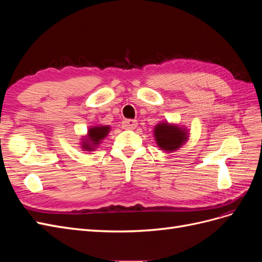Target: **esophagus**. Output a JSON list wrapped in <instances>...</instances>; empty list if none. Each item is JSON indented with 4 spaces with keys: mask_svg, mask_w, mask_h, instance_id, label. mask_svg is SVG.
<instances>
[{
    "mask_svg": "<svg viewBox=\"0 0 262 262\" xmlns=\"http://www.w3.org/2000/svg\"><path fill=\"white\" fill-rule=\"evenodd\" d=\"M123 128L124 129H136L138 125V121L137 120H132V119H129V120H124L123 121Z\"/></svg>",
    "mask_w": 262,
    "mask_h": 262,
    "instance_id": "obj_1",
    "label": "esophagus"
}]
</instances>
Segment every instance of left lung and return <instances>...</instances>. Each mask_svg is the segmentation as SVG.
<instances>
[{"instance_id": "obj_1", "label": "left lung", "mask_w": 262, "mask_h": 262, "mask_svg": "<svg viewBox=\"0 0 262 262\" xmlns=\"http://www.w3.org/2000/svg\"><path fill=\"white\" fill-rule=\"evenodd\" d=\"M154 137L157 145L165 152H173L184 145L188 140V132L179 125L162 122L155 125Z\"/></svg>"}]
</instances>
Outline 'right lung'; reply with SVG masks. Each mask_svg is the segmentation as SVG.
<instances>
[{
    "label": "right lung",
    "instance_id": "1",
    "mask_svg": "<svg viewBox=\"0 0 262 262\" xmlns=\"http://www.w3.org/2000/svg\"><path fill=\"white\" fill-rule=\"evenodd\" d=\"M110 131L109 125H95L89 129L87 134L82 139V148L84 150H94L104 140Z\"/></svg>",
    "mask_w": 262,
    "mask_h": 262
}]
</instances>
